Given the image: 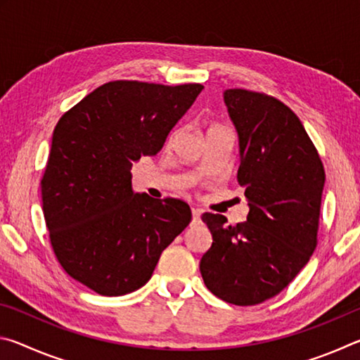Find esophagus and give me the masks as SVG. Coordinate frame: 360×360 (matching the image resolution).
<instances>
[{"instance_id": "esophagus-1", "label": "esophagus", "mask_w": 360, "mask_h": 360, "mask_svg": "<svg viewBox=\"0 0 360 360\" xmlns=\"http://www.w3.org/2000/svg\"><path fill=\"white\" fill-rule=\"evenodd\" d=\"M200 216H202V211L197 210V208H192V224H198Z\"/></svg>"}]
</instances>
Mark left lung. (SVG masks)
Returning a JSON list of instances; mask_svg holds the SVG:
<instances>
[{"instance_id":"obj_1","label":"left lung","mask_w":360,"mask_h":360,"mask_svg":"<svg viewBox=\"0 0 360 360\" xmlns=\"http://www.w3.org/2000/svg\"><path fill=\"white\" fill-rule=\"evenodd\" d=\"M224 103L238 135V182L249 212L236 225L205 212L212 245L200 273L221 300L248 307L278 295L308 264L326 173L300 119L284 103L243 89L225 90Z\"/></svg>"}]
</instances>
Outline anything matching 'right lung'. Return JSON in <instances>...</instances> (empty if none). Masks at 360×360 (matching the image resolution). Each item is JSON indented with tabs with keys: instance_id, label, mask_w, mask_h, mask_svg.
I'll list each match as a JSON object with an SVG mask.
<instances>
[{
	"instance_id": "obj_1",
	"label": "right lung",
	"mask_w": 360,
	"mask_h": 360,
	"mask_svg": "<svg viewBox=\"0 0 360 360\" xmlns=\"http://www.w3.org/2000/svg\"><path fill=\"white\" fill-rule=\"evenodd\" d=\"M202 84L114 81L62 115L41 181L42 211L60 265L106 297L149 281L163 249L192 219L188 205L131 187V167L160 152Z\"/></svg>"
}]
</instances>
